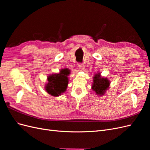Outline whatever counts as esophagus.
Returning <instances> with one entry per match:
<instances>
[{"instance_id":"1","label":"esophagus","mask_w":150,"mask_h":150,"mask_svg":"<svg viewBox=\"0 0 150 150\" xmlns=\"http://www.w3.org/2000/svg\"><path fill=\"white\" fill-rule=\"evenodd\" d=\"M78 67L81 70H84V65L83 64V63H78Z\"/></svg>"}]
</instances>
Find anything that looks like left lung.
Segmentation results:
<instances>
[{
    "instance_id": "obj_1",
    "label": "left lung",
    "mask_w": 150,
    "mask_h": 150,
    "mask_svg": "<svg viewBox=\"0 0 150 150\" xmlns=\"http://www.w3.org/2000/svg\"><path fill=\"white\" fill-rule=\"evenodd\" d=\"M110 82L108 79L103 78L101 76L100 72L94 74L93 77V83L92 85V89L99 96H103L108 89Z\"/></svg>"
}]
</instances>
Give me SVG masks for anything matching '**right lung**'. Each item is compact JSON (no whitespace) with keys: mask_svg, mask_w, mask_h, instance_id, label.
<instances>
[{"mask_svg":"<svg viewBox=\"0 0 150 150\" xmlns=\"http://www.w3.org/2000/svg\"><path fill=\"white\" fill-rule=\"evenodd\" d=\"M68 72L61 70L59 73L53 74L48 76V83L45 86L46 91L53 96H59L64 93L68 84Z\"/></svg>","mask_w":150,"mask_h":150,"instance_id":"1","label":"right lung"}]
</instances>
